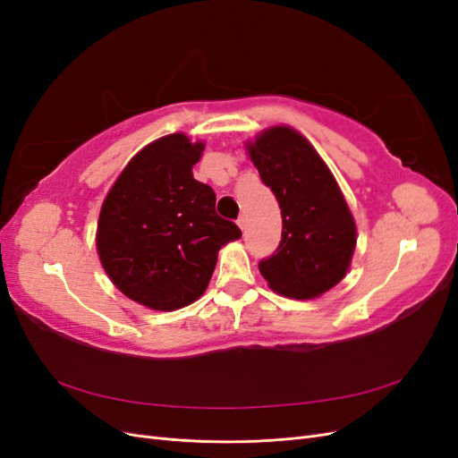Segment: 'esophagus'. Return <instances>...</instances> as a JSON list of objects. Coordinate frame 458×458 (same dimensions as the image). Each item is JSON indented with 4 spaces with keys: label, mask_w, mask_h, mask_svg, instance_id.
<instances>
[{
    "label": "esophagus",
    "mask_w": 458,
    "mask_h": 458,
    "mask_svg": "<svg viewBox=\"0 0 458 458\" xmlns=\"http://www.w3.org/2000/svg\"><path fill=\"white\" fill-rule=\"evenodd\" d=\"M237 225L244 231L246 229V217L244 216H239V219H237Z\"/></svg>",
    "instance_id": "34e87169"
}]
</instances>
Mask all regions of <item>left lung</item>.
Returning a JSON list of instances; mask_svg holds the SVG:
<instances>
[{"label":"left lung","mask_w":458,"mask_h":458,"mask_svg":"<svg viewBox=\"0 0 458 458\" xmlns=\"http://www.w3.org/2000/svg\"><path fill=\"white\" fill-rule=\"evenodd\" d=\"M246 148L283 216L281 244L259 261V273L286 298L325 294L348 273L357 242L335 175L306 137L288 126L261 131Z\"/></svg>","instance_id":"obj_1"}]
</instances>
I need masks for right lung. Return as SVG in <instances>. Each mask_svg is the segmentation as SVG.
Listing matches in <instances>:
<instances>
[{
  "mask_svg": "<svg viewBox=\"0 0 458 458\" xmlns=\"http://www.w3.org/2000/svg\"><path fill=\"white\" fill-rule=\"evenodd\" d=\"M204 143L183 133L152 141L128 162L101 206L97 252L122 294L174 311L199 300L219 248L241 229L216 214V192L192 177Z\"/></svg>",
  "mask_w": 458,
  "mask_h": 458,
  "instance_id": "add662e5",
  "label": "right lung"
}]
</instances>
